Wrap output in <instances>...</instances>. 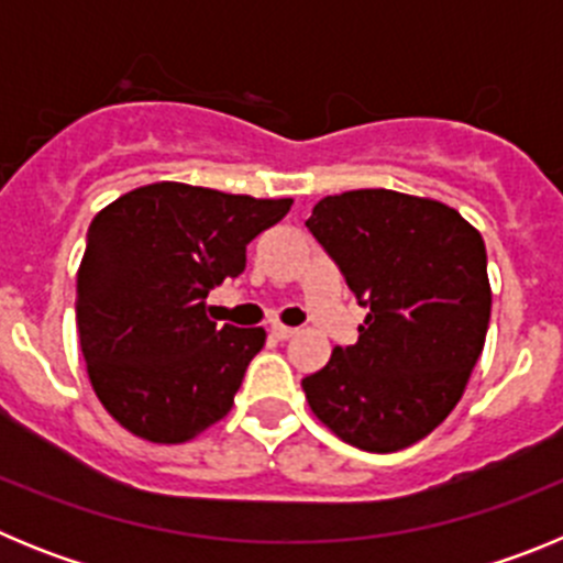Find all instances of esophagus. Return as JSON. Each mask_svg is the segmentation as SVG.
I'll list each match as a JSON object with an SVG mask.
<instances>
[{"instance_id":"34e87169","label":"esophagus","mask_w":563,"mask_h":563,"mask_svg":"<svg viewBox=\"0 0 563 563\" xmlns=\"http://www.w3.org/2000/svg\"><path fill=\"white\" fill-rule=\"evenodd\" d=\"M271 335L276 338V341H287V338L296 335V330H292V327H287V324H271Z\"/></svg>"}]
</instances>
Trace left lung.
Listing matches in <instances>:
<instances>
[{"instance_id": "left-lung-1", "label": "left lung", "mask_w": 563, "mask_h": 563, "mask_svg": "<svg viewBox=\"0 0 563 563\" xmlns=\"http://www.w3.org/2000/svg\"><path fill=\"white\" fill-rule=\"evenodd\" d=\"M366 321L301 380L312 415L372 454L409 449L460 402L490 321L487 253L454 208L389 188L324 197L307 220Z\"/></svg>"}]
</instances>
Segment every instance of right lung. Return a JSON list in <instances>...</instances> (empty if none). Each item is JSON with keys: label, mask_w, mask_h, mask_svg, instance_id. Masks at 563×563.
I'll list each match as a JSON object with an SVG mask.
<instances>
[{"label": "right lung", "mask_w": 563, "mask_h": 563, "mask_svg": "<svg viewBox=\"0 0 563 563\" xmlns=\"http://www.w3.org/2000/svg\"><path fill=\"white\" fill-rule=\"evenodd\" d=\"M290 206L154 183L92 220L76 324L89 383L123 429L174 445L231 411L265 330L217 327L208 290L245 271L247 245Z\"/></svg>", "instance_id": "obj_1"}]
</instances>
